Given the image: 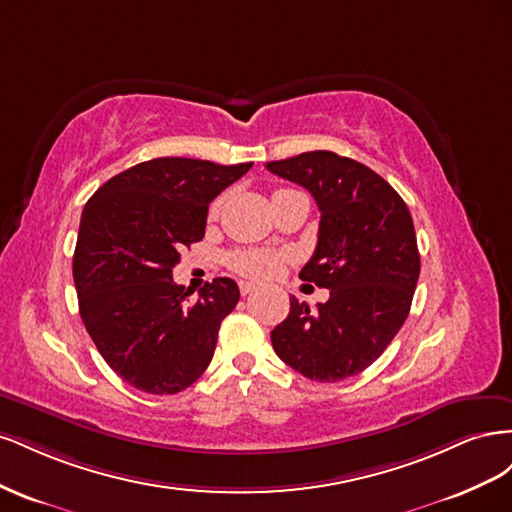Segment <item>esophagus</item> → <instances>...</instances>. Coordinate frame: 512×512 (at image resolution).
<instances>
[{"instance_id":"34e87169","label":"esophagus","mask_w":512,"mask_h":512,"mask_svg":"<svg viewBox=\"0 0 512 512\" xmlns=\"http://www.w3.org/2000/svg\"><path fill=\"white\" fill-rule=\"evenodd\" d=\"M258 288V284H254V282H239V290H241V294L245 297V294H250V292H254Z\"/></svg>"}]
</instances>
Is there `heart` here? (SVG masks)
Instances as JSON below:
<instances>
[{
    "label": "heart",
    "mask_w": 512,
    "mask_h": 512,
    "mask_svg": "<svg viewBox=\"0 0 512 512\" xmlns=\"http://www.w3.org/2000/svg\"><path fill=\"white\" fill-rule=\"evenodd\" d=\"M230 265L241 275L265 280V277H271L280 271L282 254L273 250H241L232 254Z\"/></svg>",
    "instance_id": "1"
}]
</instances>
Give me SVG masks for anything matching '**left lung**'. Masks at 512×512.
Segmentation results:
<instances>
[{
	"label": "left lung",
	"mask_w": 512,
	"mask_h": 512,
	"mask_svg": "<svg viewBox=\"0 0 512 512\" xmlns=\"http://www.w3.org/2000/svg\"><path fill=\"white\" fill-rule=\"evenodd\" d=\"M267 168L314 196L318 245L299 277L331 290L318 312L290 297V314L271 331L273 350L309 380L361 374L410 314L421 273L412 215L378 173L333 151H307Z\"/></svg>",
	"instance_id": "obj_1"
}]
</instances>
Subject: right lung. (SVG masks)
<instances>
[{
    "mask_svg": "<svg viewBox=\"0 0 512 512\" xmlns=\"http://www.w3.org/2000/svg\"><path fill=\"white\" fill-rule=\"evenodd\" d=\"M250 168L156 158L87 200L72 260L81 318L102 359L134 389L175 395L209 367L239 286L215 277L190 301L173 267L183 247L205 237L211 200Z\"/></svg>",
    "mask_w": 512,
    "mask_h": 512,
    "instance_id": "add662e5",
    "label": "right lung"
}]
</instances>
